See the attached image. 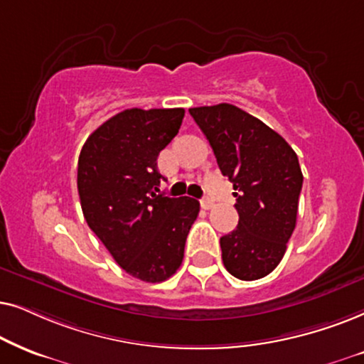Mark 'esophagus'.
<instances>
[{
    "label": "esophagus",
    "instance_id": "34e87169",
    "mask_svg": "<svg viewBox=\"0 0 364 364\" xmlns=\"http://www.w3.org/2000/svg\"><path fill=\"white\" fill-rule=\"evenodd\" d=\"M213 206H215V201H213L211 198H203V200H201L203 210H211Z\"/></svg>",
    "mask_w": 364,
    "mask_h": 364
}]
</instances>
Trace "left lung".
Wrapping results in <instances>:
<instances>
[{
	"label": "left lung",
	"instance_id": "1",
	"mask_svg": "<svg viewBox=\"0 0 364 364\" xmlns=\"http://www.w3.org/2000/svg\"><path fill=\"white\" fill-rule=\"evenodd\" d=\"M223 176L232 183L236 230L221 236L225 268L243 281L269 274L296 226L303 173L293 148L269 126L235 105L191 108Z\"/></svg>",
	"mask_w": 364,
	"mask_h": 364
}]
</instances>
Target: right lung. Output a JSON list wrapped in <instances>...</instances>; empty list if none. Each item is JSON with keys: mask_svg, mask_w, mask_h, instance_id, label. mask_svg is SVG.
<instances>
[{"mask_svg": "<svg viewBox=\"0 0 364 364\" xmlns=\"http://www.w3.org/2000/svg\"><path fill=\"white\" fill-rule=\"evenodd\" d=\"M185 109H124L86 139L77 159L85 220L126 273L159 283L176 273L200 213L195 198L159 193L158 154L178 134Z\"/></svg>", "mask_w": 364, "mask_h": 364, "instance_id": "1", "label": "right lung"}]
</instances>
